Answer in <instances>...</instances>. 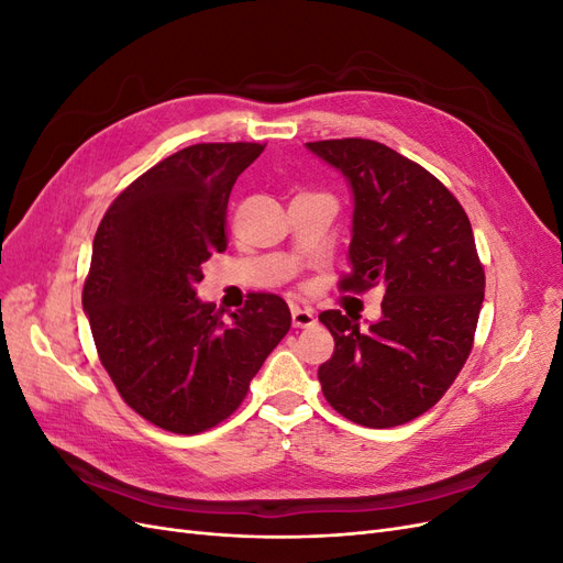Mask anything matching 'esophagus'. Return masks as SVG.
Returning <instances> with one entry per match:
<instances>
[{"label": "esophagus", "instance_id": "esophagus-1", "mask_svg": "<svg viewBox=\"0 0 563 563\" xmlns=\"http://www.w3.org/2000/svg\"><path fill=\"white\" fill-rule=\"evenodd\" d=\"M291 319H294L296 329H310V327H314V321H317L312 310L298 308V305H294V308H291Z\"/></svg>", "mask_w": 563, "mask_h": 563}]
</instances>
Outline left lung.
Segmentation results:
<instances>
[{
	"mask_svg": "<svg viewBox=\"0 0 563 563\" xmlns=\"http://www.w3.org/2000/svg\"><path fill=\"white\" fill-rule=\"evenodd\" d=\"M345 176L352 199L345 291L383 286V317L327 310L335 340L319 366L327 401L364 428H395L432 408L467 362L484 302V267L470 218L430 172L391 147L364 141L305 143Z\"/></svg>",
	"mask_w": 563,
	"mask_h": 563,
	"instance_id": "left-lung-1",
	"label": "left lung"
}]
</instances>
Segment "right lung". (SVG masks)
I'll return each instance as SVG.
<instances>
[{"instance_id":"1","label":"right lung","mask_w":563,"mask_h":563,"mask_svg":"<svg viewBox=\"0 0 563 563\" xmlns=\"http://www.w3.org/2000/svg\"><path fill=\"white\" fill-rule=\"evenodd\" d=\"M261 143H199L119 195L93 236L81 305L114 387L135 413L197 434L236 411L267 354L291 329L288 305L251 294L220 319L195 286L223 253L232 185Z\"/></svg>"}]
</instances>
